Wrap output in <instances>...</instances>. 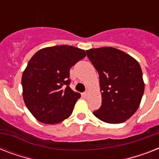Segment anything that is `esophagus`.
<instances>
[{
    "label": "esophagus",
    "instance_id": "1",
    "mask_svg": "<svg viewBox=\"0 0 159 159\" xmlns=\"http://www.w3.org/2000/svg\"><path fill=\"white\" fill-rule=\"evenodd\" d=\"M89 96V92L88 91H87V92H85L84 93H83V97H87Z\"/></svg>",
    "mask_w": 159,
    "mask_h": 159
}]
</instances>
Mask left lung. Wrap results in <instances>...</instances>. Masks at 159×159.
<instances>
[{
	"mask_svg": "<svg viewBox=\"0 0 159 159\" xmlns=\"http://www.w3.org/2000/svg\"><path fill=\"white\" fill-rule=\"evenodd\" d=\"M87 54L99 73L102 92V106L94 116L106 123L125 122L138 110L144 92L140 65L111 47L91 48Z\"/></svg>",
	"mask_w": 159,
	"mask_h": 159,
	"instance_id": "8db88e82",
	"label": "left lung"
}]
</instances>
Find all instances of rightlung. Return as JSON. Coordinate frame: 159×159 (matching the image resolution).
Returning a JSON list of instances; mask_svg holds the SVG:
<instances>
[{
    "label": "right lung",
    "mask_w": 159,
    "mask_h": 159,
    "mask_svg": "<svg viewBox=\"0 0 159 159\" xmlns=\"http://www.w3.org/2000/svg\"><path fill=\"white\" fill-rule=\"evenodd\" d=\"M86 57L83 49L60 45L34 53L22 75L23 98L30 113L44 124H58L72 113L81 95L69 87L70 68Z\"/></svg>",
    "instance_id": "1"
}]
</instances>
